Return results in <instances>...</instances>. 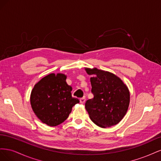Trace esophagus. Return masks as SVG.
Returning a JSON list of instances; mask_svg holds the SVG:
<instances>
[{
	"instance_id": "obj_1",
	"label": "esophagus",
	"mask_w": 161,
	"mask_h": 161,
	"mask_svg": "<svg viewBox=\"0 0 161 161\" xmlns=\"http://www.w3.org/2000/svg\"><path fill=\"white\" fill-rule=\"evenodd\" d=\"M85 97H82V98H80V103H81V104H83L85 102Z\"/></svg>"
}]
</instances>
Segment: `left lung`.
<instances>
[{
    "instance_id": "1",
    "label": "left lung",
    "mask_w": 161,
    "mask_h": 161,
    "mask_svg": "<svg viewBox=\"0 0 161 161\" xmlns=\"http://www.w3.org/2000/svg\"><path fill=\"white\" fill-rule=\"evenodd\" d=\"M85 70L91 77L93 98L87 100L85 109L91 121L100 128L118 124L127 113L130 91L119 77L97 68Z\"/></svg>"
}]
</instances>
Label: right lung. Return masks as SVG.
<instances>
[{
    "label": "right lung",
    "instance_id": "right-lung-1",
    "mask_svg": "<svg viewBox=\"0 0 161 161\" xmlns=\"http://www.w3.org/2000/svg\"><path fill=\"white\" fill-rule=\"evenodd\" d=\"M66 75L52 73L34 85L30 103L34 114L42 122L56 126L68 118L72 107L79 103L73 98L72 86L66 83Z\"/></svg>",
    "mask_w": 161,
    "mask_h": 161
}]
</instances>
